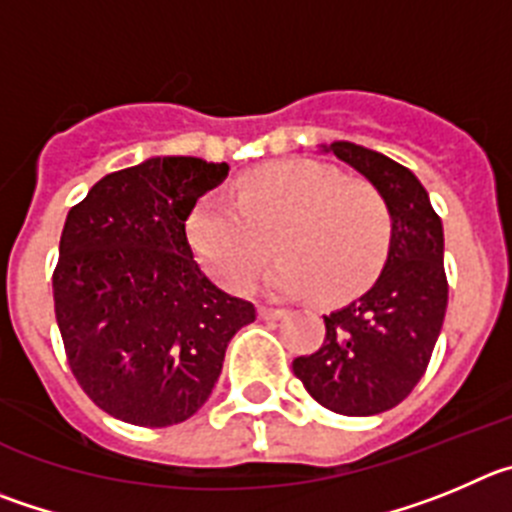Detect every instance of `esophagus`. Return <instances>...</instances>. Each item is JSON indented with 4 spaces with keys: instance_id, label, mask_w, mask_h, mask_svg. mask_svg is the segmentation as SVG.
I'll return each instance as SVG.
<instances>
[{
    "instance_id": "esophagus-1",
    "label": "esophagus",
    "mask_w": 512,
    "mask_h": 512,
    "mask_svg": "<svg viewBox=\"0 0 512 512\" xmlns=\"http://www.w3.org/2000/svg\"><path fill=\"white\" fill-rule=\"evenodd\" d=\"M260 316L262 319H280V316H285V311L275 306H260Z\"/></svg>"
}]
</instances>
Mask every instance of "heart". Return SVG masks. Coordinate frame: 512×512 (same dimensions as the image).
Segmentation results:
<instances>
[{"instance_id":"heart-1","label":"heart","mask_w":512,"mask_h":512,"mask_svg":"<svg viewBox=\"0 0 512 512\" xmlns=\"http://www.w3.org/2000/svg\"><path fill=\"white\" fill-rule=\"evenodd\" d=\"M193 250L232 290L260 275L270 239L280 252L267 285L347 296L365 285L393 245V209L370 181H349L319 160L262 165L227 196H206L188 219Z\"/></svg>"}]
</instances>
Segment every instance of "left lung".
I'll use <instances>...</instances> for the list:
<instances>
[{"label":"left lung","instance_id":"obj_1","mask_svg":"<svg viewBox=\"0 0 512 512\" xmlns=\"http://www.w3.org/2000/svg\"><path fill=\"white\" fill-rule=\"evenodd\" d=\"M393 209V245L375 283L324 316L321 347L293 359L316 403L342 416H375L411 395L444 324L449 283L444 229L426 188L405 165L354 142H331Z\"/></svg>","mask_w":512,"mask_h":512}]
</instances>
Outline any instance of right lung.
<instances>
[{"mask_svg": "<svg viewBox=\"0 0 512 512\" xmlns=\"http://www.w3.org/2000/svg\"><path fill=\"white\" fill-rule=\"evenodd\" d=\"M227 163L150 158L101 178L66 216L53 270L68 365L101 411L163 428L199 411L227 344L257 316L193 257L188 216Z\"/></svg>", "mask_w": 512, "mask_h": 512, "instance_id": "obj_1", "label": "right lung"}]
</instances>
